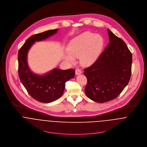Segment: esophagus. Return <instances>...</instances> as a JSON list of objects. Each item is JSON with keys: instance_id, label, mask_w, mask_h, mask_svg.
Returning <instances> with one entry per match:
<instances>
[{"instance_id": "obj_1", "label": "esophagus", "mask_w": 147, "mask_h": 147, "mask_svg": "<svg viewBox=\"0 0 147 147\" xmlns=\"http://www.w3.org/2000/svg\"><path fill=\"white\" fill-rule=\"evenodd\" d=\"M82 73V71L80 69H76V71H75V74L76 75H80Z\"/></svg>"}]
</instances>
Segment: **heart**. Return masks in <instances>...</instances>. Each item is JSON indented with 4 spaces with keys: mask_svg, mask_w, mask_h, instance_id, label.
<instances>
[{
    "mask_svg": "<svg viewBox=\"0 0 147 147\" xmlns=\"http://www.w3.org/2000/svg\"><path fill=\"white\" fill-rule=\"evenodd\" d=\"M104 45V40L100 34H95L86 32L74 38L69 43L65 53V59L74 63L75 58H79L80 64L85 67L90 66L94 63L101 51Z\"/></svg>",
    "mask_w": 147,
    "mask_h": 147,
    "instance_id": "b5f03b06",
    "label": "heart"
}]
</instances>
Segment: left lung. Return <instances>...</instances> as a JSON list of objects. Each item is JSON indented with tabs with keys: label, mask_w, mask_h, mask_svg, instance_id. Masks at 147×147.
Returning <instances> with one entry per match:
<instances>
[{
	"label": "left lung",
	"mask_w": 147,
	"mask_h": 147,
	"mask_svg": "<svg viewBox=\"0 0 147 147\" xmlns=\"http://www.w3.org/2000/svg\"><path fill=\"white\" fill-rule=\"evenodd\" d=\"M110 43L96 61L84 69L87 78L85 93L92 100L103 103L117 98L128 84L132 57L126 43L107 29Z\"/></svg>",
	"instance_id": "8db88e82"
}]
</instances>
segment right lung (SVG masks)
<instances>
[{"instance_id": "obj_1", "label": "right lung", "mask_w": 147, "mask_h": 147, "mask_svg": "<svg viewBox=\"0 0 147 147\" xmlns=\"http://www.w3.org/2000/svg\"><path fill=\"white\" fill-rule=\"evenodd\" d=\"M58 30H50L32 36L18 53V72L20 81L31 97L43 103H50L59 98L63 94L65 82L75 76L74 69L54 68L40 75L32 72L28 66L27 57L31 46L36 41L45 40L56 34Z\"/></svg>"}]
</instances>
